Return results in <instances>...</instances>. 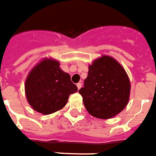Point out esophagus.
<instances>
[{
  "mask_svg": "<svg viewBox=\"0 0 156 156\" xmlns=\"http://www.w3.org/2000/svg\"><path fill=\"white\" fill-rule=\"evenodd\" d=\"M77 87H78V90H79V89H80L81 87H82V83H78V84H77Z\"/></svg>",
  "mask_w": 156,
  "mask_h": 156,
  "instance_id": "34e87169",
  "label": "esophagus"
}]
</instances>
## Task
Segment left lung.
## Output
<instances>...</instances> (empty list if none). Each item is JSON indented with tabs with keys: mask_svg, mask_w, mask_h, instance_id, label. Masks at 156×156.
Masks as SVG:
<instances>
[{
	"mask_svg": "<svg viewBox=\"0 0 156 156\" xmlns=\"http://www.w3.org/2000/svg\"><path fill=\"white\" fill-rule=\"evenodd\" d=\"M130 91V80L123 66L113 57L103 55L89 65L84 87L78 92L90 115L109 119L127 106Z\"/></svg>",
	"mask_w": 156,
	"mask_h": 156,
	"instance_id": "left-lung-1",
	"label": "left lung"
}]
</instances>
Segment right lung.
I'll return each instance as SVG.
<instances>
[{"label":"right lung","instance_id":"1","mask_svg":"<svg viewBox=\"0 0 156 156\" xmlns=\"http://www.w3.org/2000/svg\"><path fill=\"white\" fill-rule=\"evenodd\" d=\"M28 104L37 112L51 115L67 104L69 97L78 91L70 75L59 68V62L44 58L30 70L25 80Z\"/></svg>","mask_w":156,"mask_h":156}]
</instances>
